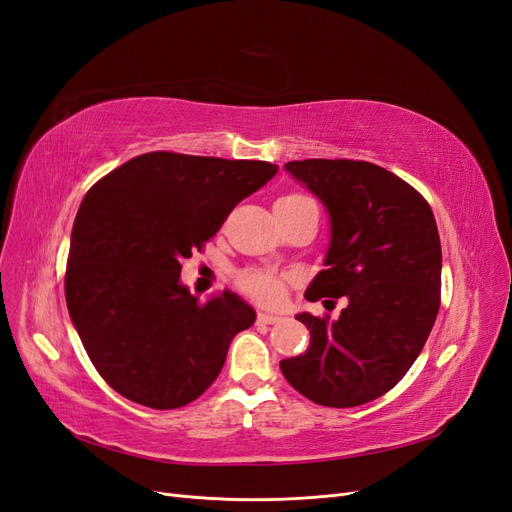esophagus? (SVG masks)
Listing matches in <instances>:
<instances>
[{
	"instance_id": "34e87169",
	"label": "esophagus",
	"mask_w": 512,
	"mask_h": 512,
	"mask_svg": "<svg viewBox=\"0 0 512 512\" xmlns=\"http://www.w3.org/2000/svg\"><path fill=\"white\" fill-rule=\"evenodd\" d=\"M282 318L280 316H275V314H267V312H258V322H262V324H275V322H280Z\"/></svg>"
}]
</instances>
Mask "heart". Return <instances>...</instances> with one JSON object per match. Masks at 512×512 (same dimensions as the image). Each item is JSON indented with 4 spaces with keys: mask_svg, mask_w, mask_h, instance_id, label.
Returning a JSON list of instances; mask_svg holds the SVG:
<instances>
[{
    "mask_svg": "<svg viewBox=\"0 0 512 512\" xmlns=\"http://www.w3.org/2000/svg\"><path fill=\"white\" fill-rule=\"evenodd\" d=\"M277 203L282 205H309L312 200L303 194H284ZM314 205V203H312ZM239 286L254 297L256 301L262 303H275L280 301L282 297V290H284V280L277 273L269 271V269H250V271H243L239 275Z\"/></svg>",
    "mask_w": 512,
    "mask_h": 512,
    "instance_id": "1",
    "label": "heart"
}]
</instances>
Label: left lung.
<instances>
[{
	"label": "left lung",
	"mask_w": 512,
	"mask_h": 512,
	"mask_svg": "<svg viewBox=\"0 0 512 512\" xmlns=\"http://www.w3.org/2000/svg\"><path fill=\"white\" fill-rule=\"evenodd\" d=\"M288 173L331 218L324 271L305 299L344 297L339 318L297 314L309 348L280 369L318 406L354 408L389 393L421 354L440 309L442 247L427 200L371 162L303 160ZM333 303V301H331Z\"/></svg>",
	"instance_id": "obj_1"
}]
</instances>
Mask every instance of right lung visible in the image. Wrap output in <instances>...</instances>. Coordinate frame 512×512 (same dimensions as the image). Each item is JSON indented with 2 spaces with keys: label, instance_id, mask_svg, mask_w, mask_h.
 <instances>
[{
  "label": "right lung",
  "instance_id": "obj_1",
  "mask_svg": "<svg viewBox=\"0 0 512 512\" xmlns=\"http://www.w3.org/2000/svg\"><path fill=\"white\" fill-rule=\"evenodd\" d=\"M277 166L153 151L91 188L76 213L66 303L91 363L119 395L175 410L203 395L256 312L224 290L205 303L181 262L220 230Z\"/></svg>",
  "mask_w": 512,
  "mask_h": 512
}]
</instances>
